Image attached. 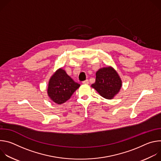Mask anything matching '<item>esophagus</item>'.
<instances>
[{"mask_svg":"<svg viewBox=\"0 0 161 161\" xmlns=\"http://www.w3.org/2000/svg\"><path fill=\"white\" fill-rule=\"evenodd\" d=\"M82 83H83V84H88V83H89V81H88V80H86L83 81Z\"/></svg>","mask_w":161,"mask_h":161,"instance_id":"34e87169","label":"esophagus"}]
</instances>
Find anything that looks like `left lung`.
<instances>
[{
    "label": "left lung",
    "mask_w": 161,
    "mask_h": 161,
    "mask_svg": "<svg viewBox=\"0 0 161 161\" xmlns=\"http://www.w3.org/2000/svg\"><path fill=\"white\" fill-rule=\"evenodd\" d=\"M91 86L102 97L111 99L119 92L122 86V81L112 67H104L97 71L96 82Z\"/></svg>",
    "instance_id": "8db88e82"
}]
</instances>
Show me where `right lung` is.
Instances as JSON below:
<instances>
[{"label":"right lung","mask_w":161,"mask_h":161,"mask_svg":"<svg viewBox=\"0 0 161 161\" xmlns=\"http://www.w3.org/2000/svg\"><path fill=\"white\" fill-rule=\"evenodd\" d=\"M80 86L64 70L59 69L50 80L48 94L53 102L61 104L69 99Z\"/></svg>","instance_id":"obj_1"}]
</instances>
